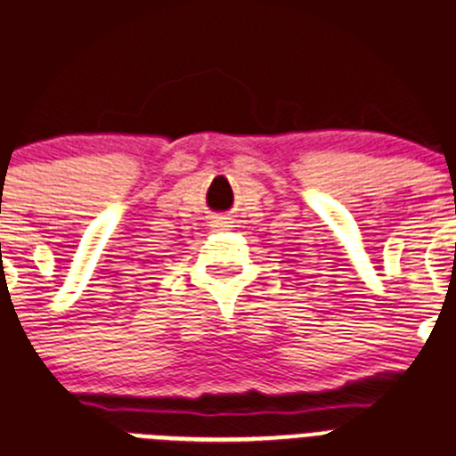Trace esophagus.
I'll list each match as a JSON object with an SVG mask.
<instances>
[{
    "mask_svg": "<svg viewBox=\"0 0 456 456\" xmlns=\"http://www.w3.org/2000/svg\"><path fill=\"white\" fill-rule=\"evenodd\" d=\"M214 227H227V218L214 220Z\"/></svg>",
    "mask_w": 456,
    "mask_h": 456,
    "instance_id": "obj_1",
    "label": "esophagus"
}]
</instances>
